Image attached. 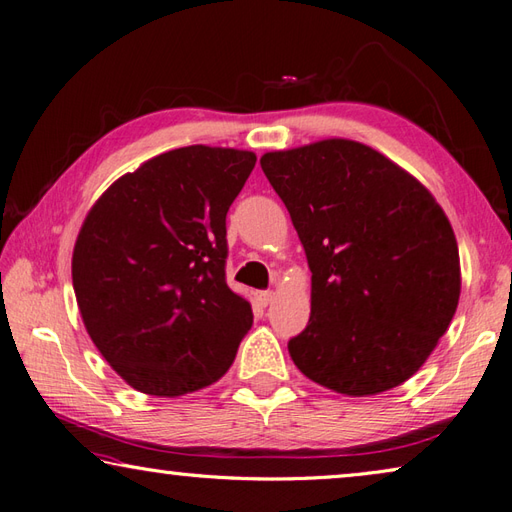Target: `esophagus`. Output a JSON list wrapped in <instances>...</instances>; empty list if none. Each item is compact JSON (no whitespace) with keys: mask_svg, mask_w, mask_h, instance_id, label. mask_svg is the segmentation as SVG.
I'll return each mask as SVG.
<instances>
[{"mask_svg":"<svg viewBox=\"0 0 512 512\" xmlns=\"http://www.w3.org/2000/svg\"><path fill=\"white\" fill-rule=\"evenodd\" d=\"M255 299H257V303H259V305H264V307H266L272 299H275V292H270V290H261V292H257V294H255Z\"/></svg>","mask_w":512,"mask_h":512,"instance_id":"esophagus-1","label":"esophagus"}]
</instances>
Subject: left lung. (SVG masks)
Masks as SVG:
<instances>
[{
	"label": "left lung",
	"instance_id": "8db88e82",
	"mask_svg": "<svg viewBox=\"0 0 512 512\" xmlns=\"http://www.w3.org/2000/svg\"><path fill=\"white\" fill-rule=\"evenodd\" d=\"M312 270L296 368L340 395L371 397L430 358L460 299V255L443 207L395 161L351 139L259 159Z\"/></svg>",
	"mask_w": 512,
	"mask_h": 512
}]
</instances>
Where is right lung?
I'll list each match as a JSON object with an SVG mask.
<instances>
[{
	"label": "right lung",
	"mask_w": 512,
	"mask_h": 512,
	"mask_svg": "<svg viewBox=\"0 0 512 512\" xmlns=\"http://www.w3.org/2000/svg\"><path fill=\"white\" fill-rule=\"evenodd\" d=\"M255 152L187 146L141 163L93 202L71 255L82 323L128 386L196 392L229 371L251 303L224 279L227 211Z\"/></svg>",
	"instance_id": "1"
}]
</instances>
